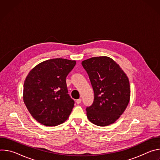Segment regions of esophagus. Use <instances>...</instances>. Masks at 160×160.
Listing matches in <instances>:
<instances>
[{
    "label": "esophagus",
    "instance_id": "1",
    "mask_svg": "<svg viewBox=\"0 0 160 160\" xmlns=\"http://www.w3.org/2000/svg\"><path fill=\"white\" fill-rule=\"evenodd\" d=\"M76 102L78 104H80L81 102H82V99H77V101H76Z\"/></svg>",
    "mask_w": 160,
    "mask_h": 160
}]
</instances>
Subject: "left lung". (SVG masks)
Listing matches in <instances>:
<instances>
[{
    "label": "left lung",
    "instance_id": "8db88e82",
    "mask_svg": "<svg viewBox=\"0 0 160 160\" xmlns=\"http://www.w3.org/2000/svg\"><path fill=\"white\" fill-rule=\"evenodd\" d=\"M94 93L92 104L87 107L90 122L98 126L113 123L122 115L130 101L128 78L120 66L106 56L83 61Z\"/></svg>",
    "mask_w": 160,
    "mask_h": 160
}]
</instances>
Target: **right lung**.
Masks as SVG:
<instances>
[{"label": "right lung", "mask_w": 160, "mask_h": 160, "mask_svg": "<svg viewBox=\"0 0 160 160\" xmlns=\"http://www.w3.org/2000/svg\"><path fill=\"white\" fill-rule=\"evenodd\" d=\"M75 61H45L30 72L24 83L23 101L32 115L45 126H56L69 117L75 101L68 94L66 78Z\"/></svg>", "instance_id": "obj_1"}]
</instances>
